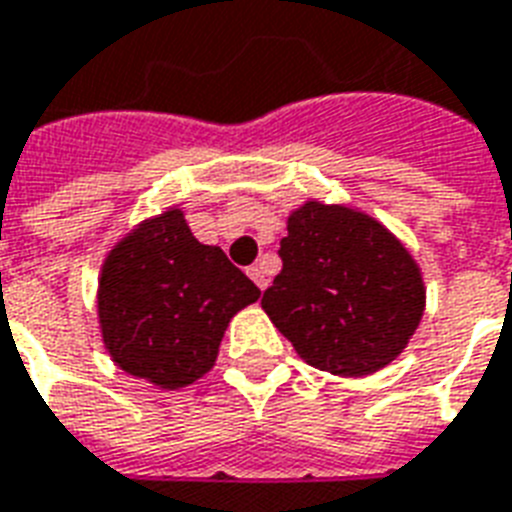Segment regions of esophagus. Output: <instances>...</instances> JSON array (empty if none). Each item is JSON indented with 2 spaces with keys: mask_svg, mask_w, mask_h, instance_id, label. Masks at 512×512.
Instances as JSON below:
<instances>
[{
  "mask_svg": "<svg viewBox=\"0 0 512 512\" xmlns=\"http://www.w3.org/2000/svg\"><path fill=\"white\" fill-rule=\"evenodd\" d=\"M248 275H251V280L259 285L261 291H264V288L269 285V272H267V267H264V264H253V267L248 269Z\"/></svg>",
  "mask_w": 512,
  "mask_h": 512,
  "instance_id": "34e87169",
  "label": "esophagus"
}]
</instances>
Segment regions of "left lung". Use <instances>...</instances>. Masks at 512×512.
Listing matches in <instances>:
<instances>
[{"mask_svg": "<svg viewBox=\"0 0 512 512\" xmlns=\"http://www.w3.org/2000/svg\"><path fill=\"white\" fill-rule=\"evenodd\" d=\"M280 259L261 307L320 371L376 374L406 350L425 315L422 269L363 211L307 200L288 216Z\"/></svg>", "mask_w": 512, "mask_h": 512, "instance_id": "left-lung-1", "label": "left lung"}]
</instances>
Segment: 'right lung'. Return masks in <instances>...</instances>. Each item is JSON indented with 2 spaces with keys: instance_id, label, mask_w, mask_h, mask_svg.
Segmentation results:
<instances>
[{
  "instance_id": "add662e5",
  "label": "right lung",
  "mask_w": 512,
  "mask_h": 512,
  "mask_svg": "<svg viewBox=\"0 0 512 512\" xmlns=\"http://www.w3.org/2000/svg\"><path fill=\"white\" fill-rule=\"evenodd\" d=\"M259 296L219 245L192 235L181 208H168L106 253L95 307L114 363L178 390L211 371L229 320Z\"/></svg>"
}]
</instances>
